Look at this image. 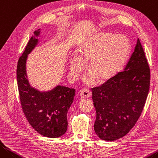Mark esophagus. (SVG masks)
I'll return each instance as SVG.
<instances>
[{
	"instance_id": "esophagus-1",
	"label": "esophagus",
	"mask_w": 158,
	"mask_h": 158,
	"mask_svg": "<svg viewBox=\"0 0 158 158\" xmlns=\"http://www.w3.org/2000/svg\"><path fill=\"white\" fill-rule=\"evenodd\" d=\"M91 91L88 89H82L79 92L80 97L82 98V99H86V98H89L91 96Z\"/></svg>"
}]
</instances>
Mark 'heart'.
<instances>
[{
    "label": "heart",
    "mask_w": 158,
    "mask_h": 158,
    "mask_svg": "<svg viewBox=\"0 0 158 158\" xmlns=\"http://www.w3.org/2000/svg\"><path fill=\"white\" fill-rule=\"evenodd\" d=\"M130 51L127 40L120 36L103 33L87 40L79 48V58L74 56L70 62L71 75L79 76L85 68L84 63L90 61L91 73L85 77L87 84L94 83V77L105 82L117 74L127 61Z\"/></svg>",
    "instance_id": "obj_1"
}]
</instances>
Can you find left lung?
Here are the masks:
<instances>
[{
	"label": "left lung",
	"instance_id": "left-lung-1",
	"mask_svg": "<svg viewBox=\"0 0 158 158\" xmlns=\"http://www.w3.org/2000/svg\"><path fill=\"white\" fill-rule=\"evenodd\" d=\"M150 82L151 71L138 38L125 70L92 89L97 113L94 129L100 139L117 140L133 128L145 106Z\"/></svg>",
	"mask_w": 158,
	"mask_h": 158
}]
</instances>
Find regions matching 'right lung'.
<instances>
[{
  "label": "right lung",
  "instance_id": "add662e5",
  "mask_svg": "<svg viewBox=\"0 0 158 158\" xmlns=\"http://www.w3.org/2000/svg\"><path fill=\"white\" fill-rule=\"evenodd\" d=\"M39 31L34 32L35 36L39 35ZM35 35L28 40L17 62V80L21 106L25 117L36 131L46 137H60L67 130V112L73 102L76 90L59 85L50 91L39 92L31 87L26 73V61L38 43Z\"/></svg>",
  "mask_w": 158,
  "mask_h": 158
}]
</instances>
